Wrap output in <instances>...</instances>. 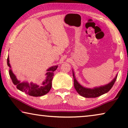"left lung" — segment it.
I'll list each match as a JSON object with an SVG mask.
<instances>
[{
	"instance_id": "8db88e82",
	"label": "left lung",
	"mask_w": 128,
	"mask_h": 128,
	"mask_svg": "<svg viewBox=\"0 0 128 128\" xmlns=\"http://www.w3.org/2000/svg\"><path fill=\"white\" fill-rule=\"evenodd\" d=\"M72 74H73L74 81V87H75L78 94L80 95L81 96L85 97V98H96V97L100 96V95L108 92L112 88V87L113 86L117 77V74L116 77L108 84H106L104 86H101L95 87L92 88H90L83 87V86H82L78 82L76 79L75 73H74L73 70H72Z\"/></svg>"
}]
</instances>
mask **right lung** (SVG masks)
Wrapping results in <instances>:
<instances>
[{
	"label": "right lung",
	"instance_id": "add662e5",
	"mask_svg": "<svg viewBox=\"0 0 128 128\" xmlns=\"http://www.w3.org/2000/svg\"><path fill=\"white\" fill-rule=\"evenodd\" d=\"M7 65L10 67L9 75L10 76L12 83L14 85L16 86V88L19 90L25 92L30 96H41L46 94L52 88V81L54 76V71H55L58 67V66H54L49 67L46 70L47 72L45 74V79L41 84L38 85L37 84L30 83L27 81H24L21 82L20 80L17 79L16 76L13 73L11 69V66L10 64L9 58H7Z\"/></svg>",
	"mask_w": 128,
	"mask_h": 128
}]
</instances>
